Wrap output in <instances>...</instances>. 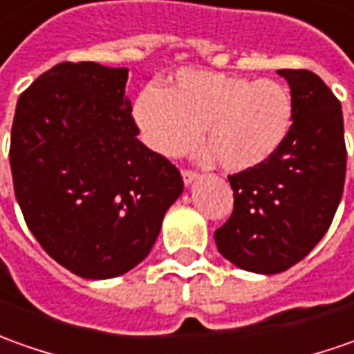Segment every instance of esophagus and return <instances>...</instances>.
<instances>
[{
	"mask_svg": "<svg viewBox=\"0 0 354 354\" xmlns=\"http://www.w3.org/2000/svg\"><path fill=\"white\" fill-rule=\"evenodd\" d=\"M182 180H184L186 186H189V184H194V182L198 180V174L192 172V170H182Z\"/></svg>",
	"mask_w": 354,
	"mask_h": 354,
	"instance_id": "esophagus-1",
	"label": "esophagus"
}]
</instances>
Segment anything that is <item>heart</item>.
<instances>
[{
	"label": "heart",
	"mask_w": 354,
	"mask_h": 354,
	"mask_svg": "<svg viewBox=\"0 0 354 354\" xmlns=\"http://www.w3.org/2000/svg\"><path fill=\"white\" fill-rule=\"evenodd\" d=\"M142 142L165 158L189 154L201 140L205 158L229 172L264 165L286 142L294 100L282 82L182 70L166 92L145 88L133 104Z\"/></svg>",
	"instance_id": "1"
}]
</instances>
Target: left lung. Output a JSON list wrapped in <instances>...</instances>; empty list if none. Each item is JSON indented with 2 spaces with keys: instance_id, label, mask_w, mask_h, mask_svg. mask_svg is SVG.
I'll list each match as a JSON object with an SVG mask.
<instances>
[{
  "instance_id": "left-lung-1",
  "label": "left lung",
  "mask_w": 354,
  "mask_h": 354,
  "mask_svg": "<svg viewBox=\"0 0 354 354\" xmlns=\"http://www.w3.org/2000/svg\"><path fill=\"white\" fill-rule=\"evenodd\" d=\"M294 100L286 142L264 165L229 176L233 214L215 245L237 268L278 274L322 241L343 196L347 151L343 111L310 70H278Z\"/></svg>"
}]
</instances>
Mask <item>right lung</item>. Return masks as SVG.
<instances>
[{"label": "right lung", "mask_w": 354, "mask_h": 354, "mask_svg": "<svg viewBox=\"0 0 354 354\" xmlns=\"http://www.w3.org/2000/svg\"><path fill=\"white\" fill-rule=\"evenodd\" d=\"M127 68L62 62L21 93L11 174L35 239L88 280L129 272L149 257L184 182L147 149L125 95Z\"/></svg>", "instance_id": "1"}]
</instances>
